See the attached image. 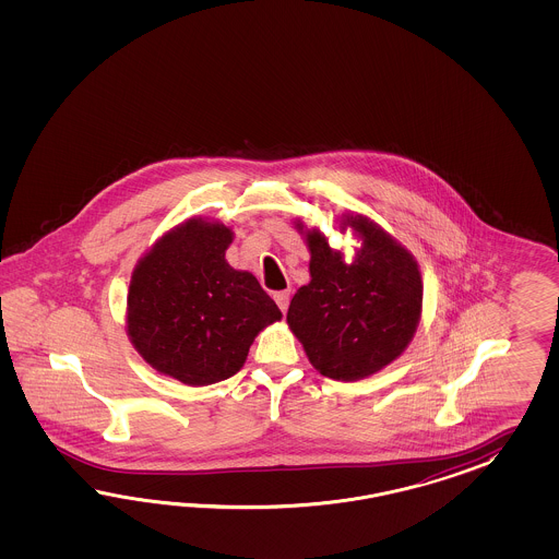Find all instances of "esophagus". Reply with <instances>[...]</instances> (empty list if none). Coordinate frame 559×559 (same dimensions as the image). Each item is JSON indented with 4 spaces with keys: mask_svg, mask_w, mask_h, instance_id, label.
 Segmentation results:
<instances>
[{
    "mask_svg": "<svg viewBox=\"0 0 559 559\" xmlns=\"http://www.w3.org/2000/svg\"><path fill=\"white\" fill-rule=\"evenodd\" d=\"M274 301H276V305L281 307V311H283V313H287L290 293H288V290H278V293H274Z\"/></svg>",
    "mask_w": 559,
    "mask_h": 559,
    "instance_id": "obj_1",
    "label": "esophagus"
}]
</instances>
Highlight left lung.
Instances as JSON below:
<instances>
[{
  "mask_svg": "<svg viewBox=\"0 0 559 559\" xmlns=\"http://www.w3.org/2000/svg\"><path fill=\"white\" fill-rule=\"evenodd\" d=\"M344 225L362 237L350 264L318 229L307 231L311 281L290 299L287 322L318 371L358 381L406 350L420 322L423 276L414 255L377 223L348 217Z\"/></svg>",
  "mask_w": 559,
  "mask_h": 559,
  "instance_id": "1",
  "label": "left lung"
}]
</instances>
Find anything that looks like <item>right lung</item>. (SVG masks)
<instances>
[{"mask_svg":"<svg viewBox=\"0 0 559 559\" xmlns=\"http://www.w3.org/2000/svg\"><path fill=\"white\" fill-rule=\"evenodd\" d=\"M231 239L221 223L185 221L131 276L127 332L136 353L194 388L236 374L258 332L283 318L254 274L227 264Z\"/></svg>","mask_w":559,"mask_h":559,"instance_id":"right-lung-1","label":"right lung"}]
</instances>
